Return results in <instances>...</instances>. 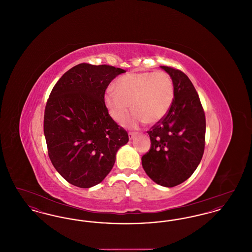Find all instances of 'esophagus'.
Wrapping results in <instances>:
<instances>
[{"label":"esophagus","mask_w":252,"mask_h":252,"mask_svg":"<svg viewBox=\"0 0 252 252\" xmlns=\"http://www.w3.org/2000/svg\"><path fill=\"white\" fill-rule=\"evenodd\" d=\"M136 135H137V133H135V132H129V133H128V138H129V140H132Z\"/></svg>","instance_id":"esophagus-1"}]
</instances>
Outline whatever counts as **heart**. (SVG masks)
<instances>
[{
  "mask_svg": "<svg viewBox=\"0 0 252 252\" xmlns=\"http://www.w3.org/2000/svg\"><path fill=\"white\" fill-rule=\"evenodd\" d=\"M115 88H108L105 104L111 118L123 126L134 128L145 122L148 125L161 120L174 100V84L165 72L126 73L117 79Z\"/></svg>",
  "mask_w": 252,
  "mask_h": 252,
  "instance_id": "1",
  "label": "heart"
}]
</instances>
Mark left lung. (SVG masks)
<instances>
[{"label": "left lung", "mask_w": 252, "mask_h": 252, "mask_svg": "<svg viewBox=\"0 0 252 252\" xmlns=\"http://www.w3.org/2000/svg\"><path fill=\"white\" fill-rule=\"evenodd\" d=\"M160 68L173 80L174 100L166 115L147 131L151 147L142 157V164L151 180L170 188L188 180L200 163L206 119L189 77L171 67Z\"/></svg>", "instance_id": "8db88e82"}]
</instances>
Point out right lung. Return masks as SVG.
<instances>
[{
  "label": "right lung",
  "instance_id": "1",
  "mask_svg": "<svg viewBox=\"0 0 252 252\" xmlns=\"http://www.w3.org/2000/svg\"><path fill=\"white\" fill-rule=\"evenodd\" d=\"M126 72L108 65L78 64L53 88L44 112L49 158L69 183L91 188L113 167L116 153L128 135L108 114L105 92Z\"/></svg>",
  "mask_w": 252,
  "mask_h": 252
}]
</instances>
